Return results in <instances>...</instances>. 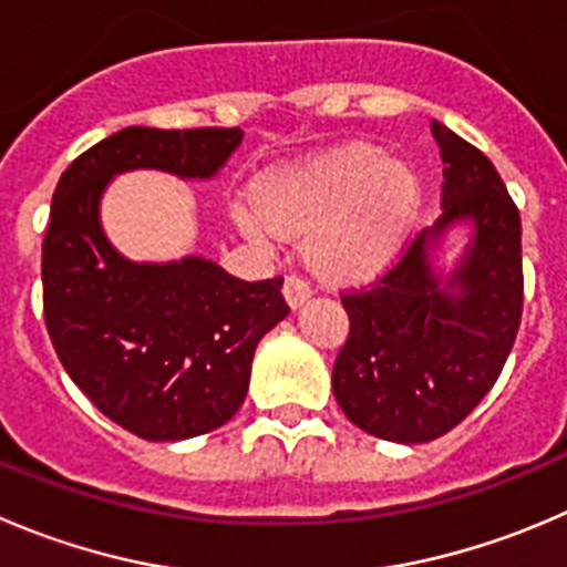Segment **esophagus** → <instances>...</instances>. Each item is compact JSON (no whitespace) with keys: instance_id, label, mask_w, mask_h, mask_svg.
Returning <instances> with one entry per match:
<instances>
[{"instance_id":"esophagus-1","label":"esophagus","mask_w":567,"mask_h":567,"mask_svg":"<svg viewBox=\"0 0 567 567\" xmlns=\"http://www.w3.org/2000/svg\"><path fill=\"white\" fill-rule=\"evenodd\" d=\"M284 295H287V303L292 306V309H298L303 300H309L311 284L306 278H300V275L289 272L287 280H284Z\"/></svg>"}]
</instances>
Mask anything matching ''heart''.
I'll list each match as a JSON object with an SVG mask.
<instances>
[{
    "mask_svg": "<svg viewBox=\"0 0 567 567\" xmlns=\"http://www.w3.org/2000/svg\"><path fill=\"white\" fill-rule=\"evenodd\" d=\"M412 166L373 144H350L278 175L256 199L236 203V223L256 241L311 230V258L328 275L353 278L384 267L420 208Z\"/></svg>",
    "mask_w": 567,
    "mask_h": 567,
    "instance_id": "1",
    "label": "heart"
}]
</instances>
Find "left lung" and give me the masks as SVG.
Segmentation results:
<instances>
[{"mask_svg": "<svg viewBox=\"0 0 567 567\" xmlns=\"http://www.w3.org/2000/svg\"><path fill=\"white\" fill-rule=\"evenodd\" d=\"M442 217L384 275L342 292L350 333L333 361V395L350 423L390 442H431L493 390L523 315L520 214L493 161L440 122ZM454 221L474 239L445 281L430 247Z\"/></svg>", "mask_w": 567, "mask_h": 567, "instance_id": "left-lung-1", "label": "left lung"}]
</instances>
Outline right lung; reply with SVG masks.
Here are the masks:
<instances>
[{"label":"right lung","instance_id":"add662e5","mask_svg":"<svg viewBox=\"0 0 567 567\" xmlns=\"http://www.w3.org/2000/svg\"><path fill=\"white\" fill-rule=\"evenodd\" d=\"M239 127H125L72 161L41 247L44 320L69 379L105 417L153 442L219 429L239 412L256 344L289 315L284 278L241 280L188 256L136 264L100 225L107 181L127 169L212 177Z\"/></svg>","mask_w":567,"mask_h":567}]
</instances>
